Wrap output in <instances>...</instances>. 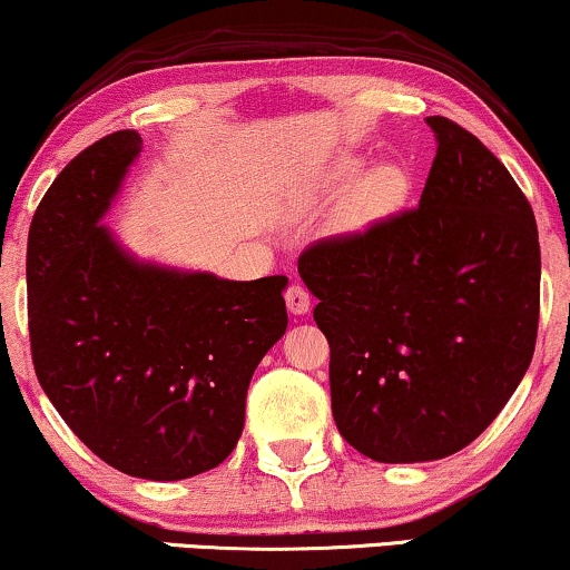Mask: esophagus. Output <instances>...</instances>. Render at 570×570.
Listing matches in <instances>:
<instances>
[{
	"mask_svg": "<svg viewBox=\"0 0 570 570\" xmlns=\"http://www.w3.org/2000/svg\"><path fill=\"white\" fill-rule=\"evenodd\" d=\"M284 297H286V307H289V313L294 315H305L309 309V292L302 284H292Z\"/></svg>",
	"mask_w": 570,
	"mask_h": 570,
	"instance_id": "34e87169",
	"label": "esophagus"
}]
</instances>
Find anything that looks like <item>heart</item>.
<instances>
[{"mask_svg":"<svg viewBox=\"0 0 570 570\" xmlns=\"http://www.w3.org/2000/svg\"><path fill=\"white\" fill-rule=\"evenodd\" d=\"M360 160L357 157H344L334 170L323 178L321 189L336 194L344 189L352 178L357 176ZM410 194V176L397 163H379L376 168L360 176V181L352 186L347 199L338 207L336 223L342 232H357V228L371 226L386 215H392Z\"/></svg>","mask_w":570,"mask_h":570,"instance_id":"1","label":"heart"}]
</instances>
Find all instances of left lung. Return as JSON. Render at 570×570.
<instances>
[{
	"label": "left lung",
	"instance_id": "left-lung-1",
	"mask_svg": "<svg viewBox=\"0 0 570 570\" xmlns=\"http://www.w3.org/2000/svg\"><path fill=\"white\" fill-rule=\"evenodd\" d=\"M421 202L299 255L331 347L338 434L379 463L455 455L529 371L539 326L534 210L505 165L442 115Z\"/></svg>",
	"mask_w": 570,
	"mask_h": 570
}]
</instances>
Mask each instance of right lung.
<instances>
[{
	"mask_svg": "<svg viewBox=\"0 0 570 570\" xmlns=\"http://www.w3.org/2000/svg\"><path fill=\"white\" fill-rule=\"evenodd\" d=\"M141 136L115 131L49 186L28 232V334L73 434L136 479L178 481L232 455L249 379L286 331V276L226 281L134 261L99 226Z\"/></svg>",
	"mask_w": 570,
	"mask_h": 570,
	"instance_id": "1",
	"label": "right lung"
}]
</instances>
